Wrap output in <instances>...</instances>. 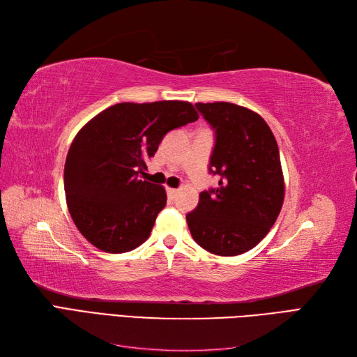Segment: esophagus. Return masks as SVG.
Masks as SVG:
<instances>
[{
  "mask_svg": "<svg viewBox=\"0 0 357 357\" xmlns=\"http://www.w3.org/2000/svg\"><path fill=\"white\" fill-rule=\"evenodd\" d=\"M167 193H168V198H169V199H174V198L177 197L178 189H172V188H168V189H167Z\"/></svg>",
  "mask_w": 357,
  "mask_h": 357,
  "instance_id": "34e87169",
  "label": "esophagus"
}]
</instances>
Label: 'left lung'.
<instances>
[{"instance_id":"left-lung-1","label":"left lung","mask_w":357,"mask_h":357,"mask_svg":"<svg viewBox=\"0 0 357 357\" xmlns=\"http://www.w3.org/2000/svg\"><path fill=\"white\" fill-rule=\"evenodd\" d=\"M215 131L210 172L219 188L201 192L186 215L205 250L236 256L252 250L275 223L284 201V177L271 128L256 112L232 102H197Z\"/></svg>"}]
</instances>
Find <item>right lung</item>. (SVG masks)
Here are the masks:
<instances>
[{"label":"right lung","mask_w":357,"mask_h":357,"mask_svg":"<svg viewBox=\"0 0 357 357\" xmlns=\"http://www.w3.org/2000/svg\"><path fill=\"white\" fill-rule=\"evenodd\" d=\"M188 101L119 102L92 117L70 146L63 188L80 234L105 253L142 245L167 192L139 178L164 135L198 119Z\"/></svg>","instance_id":"right-lung-1"}]
</instances>
